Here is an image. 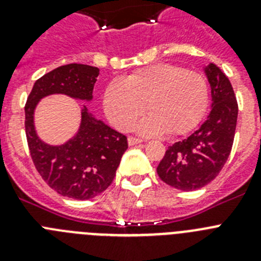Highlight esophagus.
Segmentation results:
<instances>
[{"instance_id":"obj_1","label":"esophagus","mask_w":261,"mask_h":261,"mask_svg":"<svg viewBox=\"0 0 261 261\" xmlns=\"http://www.w3.org/2000/svg\"><path fill=\"white\" fill-rule=\"evenodd\" d=\"M141 142H142V140H140V138L128 137V144H129V146H135V145L141 144Z\"/></svg>"}]
</instances>
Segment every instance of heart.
Returning <instances> with one entry per match:
<instances>
[{
  "label": "heart",
  "instance_id": "1",
  "mask_svg": "<svg viewBox=\"0 0 261 261\" xmlns=\"http://www.w3.org/2000/svg\"><path fill=\"white\" fill-rule=\"evenodd\" d=\"M209 90L200 73L172 64H158L111 81L105 90L103 107L108 120L120 130L132 126L145 107L150 114L135 129L145 136L167 130L183 135L199 124L208 107Z\"/></svg>",
  "mask_w": 261,
  "mask_h": 261
}]
</instances>
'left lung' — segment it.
I'll return each mask as SVG.
<instances>
[{"instance_id": "8db88e82", "label": "left lung", "mask_w": 261, "mask_h": 261, "mask_svg": "<svg viewBox=\"0 0 261 261\" xmlns=\"http://www.w3.org/2000/svg\"><path fill=\"white\" fill-rule=\"evenodd\" d=\"M211 85V112L196 132L168 146L156 167L159 177L180 191H196L220 174L234 142L238 103L229 78L214 64L204 68Z\"/></svg>"}]
</instances>
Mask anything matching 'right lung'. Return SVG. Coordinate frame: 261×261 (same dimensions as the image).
Segmentation results:
<instances>
[{
	"label": "right lung",
	"instance_id": "right-lung-1",
	"mask_svg": "<svg viewBox=\"0 0 261 261\" xmlns=\"http://www.w3.org/2000/svg\"><path fill=\"white\" fill-rule=\"evenodd\" d=\"M98 75L95 66H59L36 81L24 107L32 162L52 190L70 199L89 200L107 190L128 149L126 137L96 119L84 106L77 133L64 144L49 145L36 133L34 115L41 99L53 94L91 102Z\"/></svg>",
	"mask_w": 261,
	"mask_h": 261
}]
</instances>
